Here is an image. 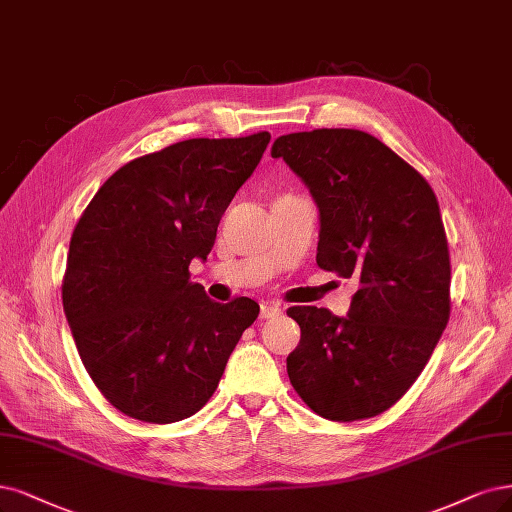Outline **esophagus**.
Segmentation results:
<instances>
[{
	"instance_id": "34e87169",
	"label": "esophagus",
	"mask_w": 512,
	"mask_h": 512,
	"mask_svg": "<svg viewBox=\"0 0 512 512\" xmlns=\"http://www.w3.org/2000/svg\"><path fill=\"white\" fill-rule=\"evenodd\" d=\"M281 313V309L273 303H262L260 305V317L262 320H271V317H277Z\"/></svg>"
}]
</instances>
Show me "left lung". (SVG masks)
I'll return each mask as SVG.
<instances>
[{"label":"left lung","instance_id":"obj_1","mask_svg":"<svg viewBox=\"0 0 512 512\" xmlns=\"http://www.w3.org/2000/svg\"><path fill=\"white\" fill-rule=\"evenodd\" d=\"M273 158L305 182L320 209L317 267L354 277L347 317L290 307L301 343L288 377L330 421L375 417L428 364L451 313V262L434 190L377 137L313 129L275 139Z\"/></svg>","mask_w":512,"mask_h":512}]
</instances>
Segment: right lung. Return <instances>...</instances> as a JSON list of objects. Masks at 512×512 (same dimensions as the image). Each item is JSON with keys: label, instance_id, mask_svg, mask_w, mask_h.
<instances>
[{"label": "right lung", "instance_id": "add662e5", "mask_svg": "<svg viewBox=\"0 0 512 512\" xmlns=\"http://www.w3.org/2000/svg\"><path fill=\"white\" fill-rule=\"evenodd\" d=\"M271 135L186 139L120 167L69 241L63 309L86 373L112 407L148 424L195 415L216 392L252 298L214 303L190 281Z\"/></svg>", "mask_w": 512, "mask_h": 512}]
</instances>
